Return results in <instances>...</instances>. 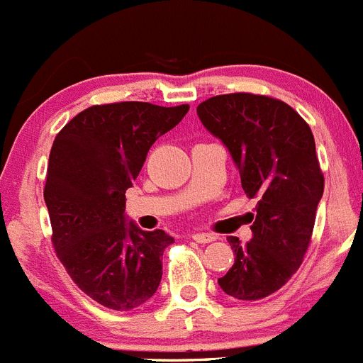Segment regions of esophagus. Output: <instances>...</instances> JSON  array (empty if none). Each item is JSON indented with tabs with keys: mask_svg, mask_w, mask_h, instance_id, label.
Listing matches in <instances>:
<instances>
[{
	"mask_svg": "<svg viewBox=\"0 0 363 363\" xmlns=\"http://www.w3.org/2000/svg\"><path fill=\"white\" fill-rule=\"evenodd\" d=\"M192 239L199 244H208V242H213V240H216V237H213L212 233H194V235H192Z\"/></svg>",
	"mask_w": 363,
	"mask_h": 363,
	"instance_id": "obj_1",
	"label": "esophagus"
}]
</instances>
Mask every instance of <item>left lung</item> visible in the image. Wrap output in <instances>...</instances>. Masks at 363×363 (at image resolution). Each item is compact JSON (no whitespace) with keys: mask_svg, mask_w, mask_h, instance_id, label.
I'll use <instances>...</instances> for the list:
<instances>
[{"mask_svg":"<svg viewBox=\"0 0 363 363\" xmlns=\"http://www.w3.org/2000/svg\"><path fill=\"white\" fill-rule=\"evenodd\" d=\"M198 116L230 150L242 189L257 199L253 239L228 237L235 262L217 279L240 301H258L285 285L312 240L324 176L306 121L281 99L250 92L208 98Z\"/></svg>","mask_w":363,"mask_h":363,"instance_id":"left-lung-1","label":"left lung"}]
</instances>
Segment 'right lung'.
Returning a JSON list of instances; mask_svg holds the SVG:
<instances>
[{"label": "right lung", "mask_w": 363, "mask_h": 363, "mask_svg": "<svg viewBox=\"0 0 363 363\" xmlns=\"http://www.w3.org/2000/svg\"><path fill=\"white\" fill-rule=\"evenodd\" d=\"M187 112L144 101L94 105L55 137L44 185L51 242L72 281L106 308H137L160 285L162 255L174 239L128 224L124 194L155 140Z\"/></svg>", "instance_id": "1"}]
</instances>
